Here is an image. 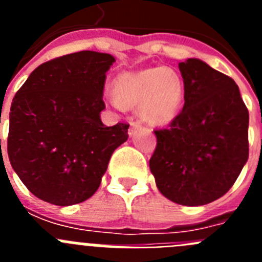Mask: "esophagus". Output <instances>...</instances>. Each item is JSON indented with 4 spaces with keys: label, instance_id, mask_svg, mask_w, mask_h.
<instances>
[{
    "label": "esophagus",
    "instance_id": "esophagus-1",
    "mask_svg": "<svg viewBox=\"0 0 262 262\" xmlns=\"http://www.w3.org/2000/svg\"><path fill=\"white\" fill-rule=\"evenodd\" d=\"M129 129H128V134H129V136H133L134 134H135V129H138L139 127H140V124L139 123H136V122H131V124H129Z\"/></svg>",
    "mask_w": 262,
    "mask_h": 262
}]
</instances>
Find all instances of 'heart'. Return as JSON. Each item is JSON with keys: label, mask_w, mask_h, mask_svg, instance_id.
I'll use <instances>...</instances> for the list:
<instances>
[{"label": "heart", "mask_w": 262, "mask_h": 262, "mask_svg": "<svg viewBox=\"0 0 262 262\" xmlns=\"http://www.w3.org/2000/svg\"><path fill=\"white\" fill-rule=\"evenodd\" d=\"M111 105L115 108L138 107L139 117L154 126L170 123L184 105L185 85L170 67H152L124 72L113 81Z\"/></svg>", "instance_id": "1"}]
</instances>
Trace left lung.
Returning a JSON list of instances; mask_svg holds the SVG:
<instances>
[{"label":"left lung","mask_w":262,"mask_h":262,"mask_svg":"<svg viewBox=\"0 0 262 262\" xmlns=\"http://www.w3.org/2000/svg\"><path fill=\"white\" fill-rule=\"evenodd\" d=\"M185 105L156 129L149 160L156 186L182 206H202L230 190L248 160L249 114L235 81L200 59L178 64Z\"/></svg>","instance_id":"left-lung-1"}]
</instances>
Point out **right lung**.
Returning <instances> with one entry per match:
<instances>
[{
  "label": "right lung",
  "instance_id": "right-lung-1",
  "mask_svg": "<svg viewBox=\"0 0 262 262\" xmlns=\"http://www.w3.org/2000/svg\"><path fill=\"white\" fill-rule=\"evenodd\" d=\"M114 56L81 51L31 72L13 98L8 155L14 172L39 200L81 203L99 187L128 124L101 120L106 72Z\"/></svg>",
  "mask_w": 262,
  "mask_h": 262
}]
</instances>
